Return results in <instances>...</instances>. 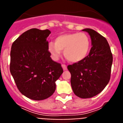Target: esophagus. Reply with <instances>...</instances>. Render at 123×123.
Returning <instances> with one entry per match:
<instances>
[{"mask_svg":"<svg viewBox=\"0 0 123 123\" xmlns=\"http://www.w3.org/2000/svg\"><path fill=\"white\" fill-rule=\"evenodd\" d=\"M62 68L63 70H67V66L65 64H62Z\"/></svg>","mask_w":123,"mask_h":123,"instance_id":"obj_1","label":"esophagus"}]
</instances>
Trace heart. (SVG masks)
I'll return each mask as SVG.
<instances>
[{"label": "heart", "mask_w": 123, "mask_h": 123, "mask_svg": "<svg viewBox=\"0 0 123 123\" xmlns=\"http://www.w3.org/2000/svg\"><path fill=\"white\" fill-rule=\"evenodd\" d=\"M91 41L85 33H74L59 35L55 43L48 44V49L54 60H57L64 50V55L71 62L77 63L84 60L90 50Z\"/></svg>", "instance_id": "obj_1"}]
</instances>
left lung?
Returning <instances> with one entry per match:
<instances>
[{
    "label": "left lung",
    "mask_w": 123,
    "mask_h": 123,
    "mask_svg": "<svg viewBox=\"0 0 123 123\" xmlns=\"http://www.w3.org/2000/svg\"><path fill=\"white\" fill-rule=\"evenodd\" d=\"M91 38V49L82 61L68 66L70 84L75 95L88 98L100 93L110 79L113 55L106 38L90 28L82 30Z\"/></svg>",
    "instance_id": "1"
}]
</instances>
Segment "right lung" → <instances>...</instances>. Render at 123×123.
<instances>
[{"instance_id": "add662e5", "label": "right lung", "mask_w": 123, "mask_h": 123, "mask_svg": "<svg viewBox=\"0 0 123 123\" xmlns=\"http://www.w3.org/2000/svg\"><path fill=\"white\" fill-rule=\"evenodd\" d=\"M49 30L32 28L13 43L10 70L19 91L27 98L43 100L55 90V81L63 69L51 58L48 49Z\"/></svg>"}]
</instances>
